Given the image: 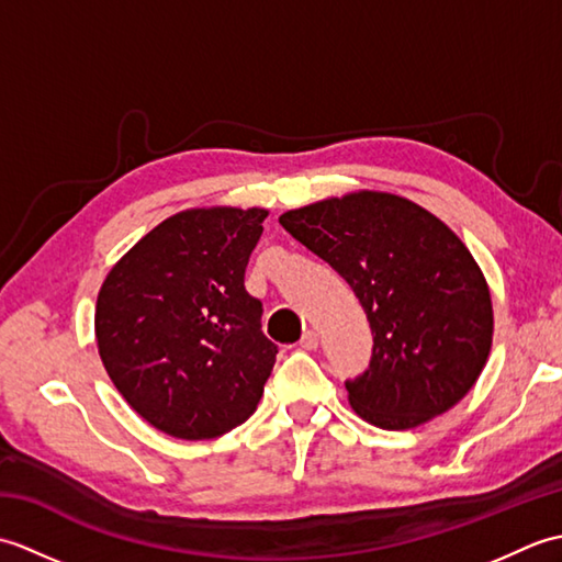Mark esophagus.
<instances>
[{"mask_svg":"<svg viewBox=\"0 0 562 562\" xmlns=\"http://www.w3.org/2000/svg\"><path fill=\"white\" fill-rule=\"evenodd\" d=\"M300 345L304 350H316L318 348V333L316 330H306L304 338L300 340Z\"/></svg>","mask_w":562,"mask_h":562,"instance_id":"1","label":"esophagus"}]
</instances>
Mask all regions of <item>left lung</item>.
Masks as SVG:
<instances>
[{
	"label": "left lung",
	"mask_w": 562,
	"mask_h": 562,
	"mask_svg": "<svg viewBox=\"0 0 562 562\" xmlns=\"http://www.w3.org/2000/svg\"><path fill=\"white\" fill-rule=\"evenodd\" d=\"M280 224L364 308L372 360L345 381L362 420L411 429L473 389L491 355L493 302L479 262L445 222L401 195L360 190L284 212Z\"/></svg>",
	"instance_id": "1"
}]
</instances>
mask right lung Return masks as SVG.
Instances as JSON below:
<instances>
[{"mask_svg":"<svg viewBox=\"0 0 562 562\" xmlns=\"http://www.w3.org/2000/svg\"><path fill=\"white\" fill-rule=\"evenodd\" d=\"M268 210L198 207L142 236L105 274L97 342L115 389L176 439H214L246 423L278 345L244 274Z\"/></svg>","mask_w":562,"mask_h":562,"instance_id":"obj_1","label":"right lung"}]
</instances>
